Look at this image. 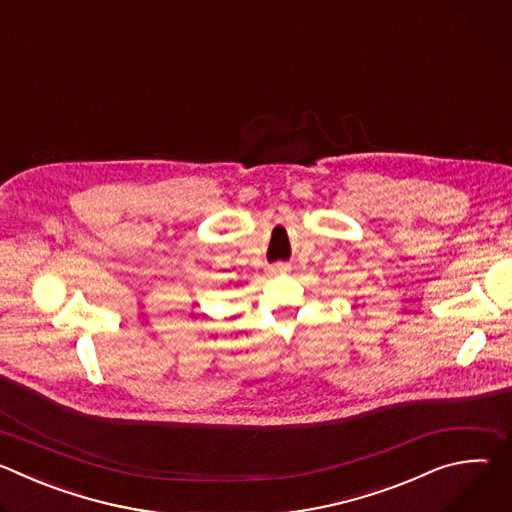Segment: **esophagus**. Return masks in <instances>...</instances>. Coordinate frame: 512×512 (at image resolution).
<instances>
[{"label": "esophagus", "mask_w": 512, "mask_h": 512, "mask_svg": "<svg viewBox=\"0 0 512 512\" xmlns=\"http://www.w3.org/2000/svg\"><path fill=\"white\" fill-rule=\"evenodd\" d=\"M281 271H287V265H285V263H275V265H271V273H281Z\"/></svg>", "instance_id": "esophagus-1"}]
</instances>
